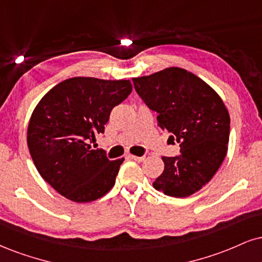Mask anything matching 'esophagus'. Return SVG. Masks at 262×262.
Instances as JSON below:
<instances>
[{"label": "esophagus", "instance_id": "obj_1", "mask_svg": "<svg viewBox=\"0 0 262 262\" xmlns=\"http://www.w3.org/2000/svg\"><path fill=\"white\" fill-rule=\"evenodd\" d=\"M129 157H130L132 160H134V161H137V162H143L144 160H145V156H134V155H130Z\"/></svg>", "mask_w": 262, "mask_h": 262}]
</instances>
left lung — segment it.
I'll return each mask as SVG.
<instances>
[{
	"label": "left lung",
	"mask_w": 262,
	"mask_h": 262,
	"mask_svg": "<svg viewBox=\"0 0 262 262\" xmlns=\"http://www.w3.org/2000/svg\"><path fill=\"white\" fill-rule=\"evenodd\" d=\"M145 105L159 113V127L177 140L181 154L163 156L165 169L152 183L168 196L185 198L211 181L229 140V113L219 94L199 77L178 67L133 78Z\"/></svg>",
	"instance_id": "left-lung-1"
}]
</instances>
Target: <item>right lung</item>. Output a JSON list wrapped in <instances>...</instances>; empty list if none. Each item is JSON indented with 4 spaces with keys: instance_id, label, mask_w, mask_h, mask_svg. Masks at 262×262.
Returning a JSON list of instances; mask_svg holds the SVG:
<instances>
[{
    "instance_id": "add662e5",
    "label": "right lung",
    "mask_w": 262,
    "mask_h": 262,
    "mask_svg": "<svg viewBox=\"0 0 262 262\" xmlns=\"http://www.w3.org/2000/svg\"><path fill=\"white\" fill-rule=\"evenodd\" d=\"M132 93L129 80L75 77L53 86L28 125V147L40 176L75 203H90L115 185L123 159L110 161L91 149L110 113Z\"/></svg>"
}]
</instances>
